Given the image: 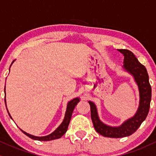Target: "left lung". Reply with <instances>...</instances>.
Masks as SVG:
<instances>
[{"label":"left lung","mask_w":156,"mask_h":156,"mask_svg":"<svg viewBox=\"0 0 156 156\" xmlns=\"http://www.w3.org/2000/svg\"><path fill=\"white\" fill-rule=\"evenodd\" d=\"M124 55L123 68L133 76L138 86L140 101L138 109L135 115L119 127H112L104 124L98 117L95 104L88 101L90 106V117L96 131L104 137L119 138L131 135L137 130L146 119L151 101V86L145 67L139 62L135 55L128 50H118Z\"/></svg>","instance_id":"1"}]
</instances>
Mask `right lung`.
I'll return each instance as SVG.
<instances>
[{
  "instance_id": "right-lung-1",
  "label": "right lung",
  "mask_w": 156,
  "mask_h": 156,
  "mask_svg": "<svg viewBox=\"0 0 156 156\" xmlns=\"http://www.w3.org/2000/svg\"><path fill=\"white\" fill-rule=\"evenodd\" d=\"M14 61L15 60L13 61L11 65L13 64V62H14ZM11 66H10V67H11ZM9 71H10V70H9ZM4 92H5V89H4ZM79 101H80V98H75L73 100H71V101H70L68 102V105H67V109H66V114H65V117H64L63 121H62V123H61V125L59 126V127L57 128V129H55L54 132H53V133L50 134V135H48L47 136H44V137H37V136H34V135H30V134H29V133H27L26 132L23 131L22 129H21V130L22 131V133H24L26 135L28 136L29 137H30V138L33 139V140H36L50 141V140H52L60 138V137H62V136L64 134L67 132V129H68L69 123H70V119H71L73 112V110L75 109V106L77 105V104H78ZM5 106H6V101H5ZM6 109H7V108H6ZM7 112L9 114L10 117L12 119V117H11V115H10V114H9V111H8V109H7Z\"/></svg>"
}]
</instances>
